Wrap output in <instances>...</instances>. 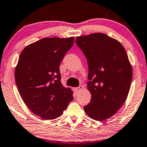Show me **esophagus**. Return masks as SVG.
<instances>
[{"label":"esophagus","instance_id":"34e87169","mask_svg":"<svg viewBox=\"0 0 147 147\" xmlns=\"http://www.w3.org/2000/svg\"><path fill=\"white\" fill-rule=\"evenodd\" d=\"M82 88H83V86H80L76 87V88H74V92H75L76 93L79 92L80 91Z\"/></svg>","mask_w":147,"mask_h":147}]
</instances>
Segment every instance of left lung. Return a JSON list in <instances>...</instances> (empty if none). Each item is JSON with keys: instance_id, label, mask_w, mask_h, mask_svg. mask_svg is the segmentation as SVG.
<instances>
[{"instance_id": "8db88e82", "label": "left lung", "mask_w": 147, "mask_h": 147, "mask_svg": "<svg viewBox=\"0 0 147 147\" xmlns=\"http://www.w3.org/2000/svg\"><path fill=\"white\" fill-rule=\"evenodd\" d=\"M88 65V88L90 102L84 107L96 121L113 116L126 100L132 80V69L121 44L102 33L76 38Z\"/></svg>"}]
</instances>
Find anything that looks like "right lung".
<instances>
[{
	"instance_id": "right-lung-1",
	"label": "right lung",
	"mask_w": 147,
	"mask_h": 147,
	"mask_svg": "<svg viewBox=\"0 0 147 147\" xmlns=\"http://www.w3.org/2000/svg\"><path fill=\"white\" fill-rule=\"evenodd\" d=\"M74 38H45L21 53L15 71V83L25 104L45 119H56L74 99L73 91L61 84V62Z\"/></svg>"
}]
</instances>
